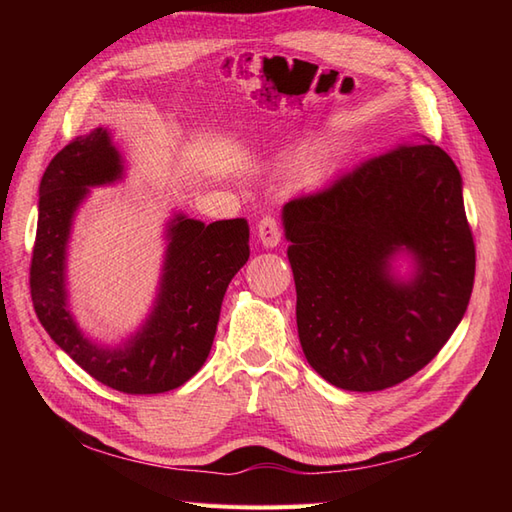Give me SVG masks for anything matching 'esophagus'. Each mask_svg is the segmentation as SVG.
<instances>
[{
    "label": "esophagus",
    "instance_id": "1",
    "mask_svg": "<svg viewBox=\"0 0 512 512\" xmlns=\"http://www.w3.org/2000/svg\"><path fill=\"white\" fill-rule=\"evenodd\" d=\"M257 239L262 242L264 248H275L281 242V226L275 217H262L257 224Z\"/></svg>",
    "mask_w": 512,
    "mask_h": 512
}]
</instances>
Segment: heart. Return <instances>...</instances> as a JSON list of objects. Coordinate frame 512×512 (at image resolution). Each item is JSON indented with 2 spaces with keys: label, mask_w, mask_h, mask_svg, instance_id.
<instances>
[{
  "label": "heart",
  "mask_w": 512,
  "mask_h": 512,
  "mask_svg": "<svg viewBox=\"0 0 512 512\" xmlns=\"http://www.w3.org/2000/svg\"><path fill=\"white\" fill-rule=\"evenodd\" d=\"M334 167V151L332 149H310L301 151L299 156L290 160L286 182L290 189H310L317 187L330 176Z\"/></svg>",
  "instance_id": "1"
}]
</instances>
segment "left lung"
I'll use <instances>...</instances> for the list:
<instances>
[{"label":"left lung","mask_w":512,"mask_h":512,"mask_svg":"<svg viewBox=\"0 0 512 512\" xmlns=\"http://www.w3.org/2000/svg\"><path fill=\"white\" fill-rule=\"evenodd\" d=\"M281 224L301 350L330 385L394 387L460 325L475 246L462 176L438 145L363 162L325 191L286 202Z\"/></svg>","instance_id":"obj_1"}]
</instances>
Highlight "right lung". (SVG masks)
<instances>
[{
    "label": "right lung",
    "instance_id": "add662e5",
    "mask_svg": "<svg viewBox=\"0 0 512 512\" xmlns=\"http://www.w3.org/2000/svg\"><path fill=\"white\" fill-rule=\"evenodd\" d=\"M125 171L127 162L107 127L74 138L52 158L39 184L30 292L50 339L92 378L123 394H162L187 383L209 358L224 292L248 262L250 233L244 217L204 224L173 211L145 319L116 343L92 339L70 306L74 217L92 189L121 182Z\"/></svg>",
    "mask_w": 512,
    "mask_h": 512
}]
</instances>
